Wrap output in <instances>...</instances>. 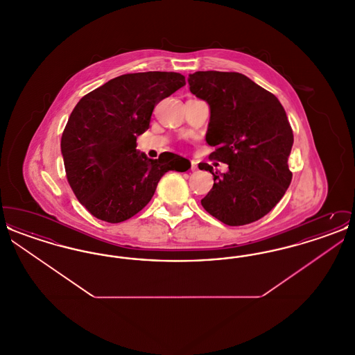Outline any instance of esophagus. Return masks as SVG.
Here are the masks:
<instances>
[{
	"label": "esophagus",
	"mask_w": 355,
	"mask_h": 355,
	"mask_svg": "<svg viewBox=\"0 0 355 355\" xmlns=\"http://www.w3.org/2000/svg\"><path fill=\"white\" fill-rule=\"evenodd\" d=\"M190 169H191V171H196V170L198 169V166H197V162H196V161H191V166H190Z\"/></svg>",
	"instance_id": "obj_1"
}]
</instances>
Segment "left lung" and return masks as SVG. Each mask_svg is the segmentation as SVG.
I'll use <instances>...</instances> for the list:
<instances>
[{"mask_svg": "<svg viewBox=\"0 0 355 355\" xmlns=\"http://www.w3.org/2000/svg\"><path fill=\"white\" fill-rule=\"evenodd\" d=\"M190 92L210 106L206 142L210 159L229 165L226 173L209 170L214 185L201 200L203 209L229 226H242L266 216L291 182L288 169L294 135L278 98L236 71H196Z\"/></svg>", "mask_w": 355, "mask_h": 355, "instance_id": "obj_1", "label": "left lung"}]
</instances>
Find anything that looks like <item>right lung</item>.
I'll list each match as a JSON object with an SVG mask.
<instances>
[{"label":"right lung","instance_id":"obj_1","mask_svg":"<svg viewBox=\"0 0 355 355\" xmlns=\"http://www.w3.org/2000/svg\"><path fill=\"white\" fill-rule=\"evenodd\" d=\"M185 84V76L174 71L122 74L76 105L61 152L69 185L92 216L110 223L129 220L152 200L166 171L190 168L178 154L149 159L135 149L155 105Z\"/></svg>","mask_w":355,"mask_h":355}]
</instances>
